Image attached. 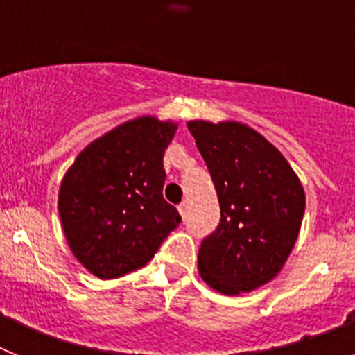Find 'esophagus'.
I'll list each match as a JSON object with an SVG mask.
<instances>
[{
	"instance_id": "obj_1",
	"label": "esophagus",
	"mask_w": 355,
	"mask_h": 355,
	"mask_svg": "<svg viewBox=\"0 0 355 355\" xmlns=\"http://www.w3.org/2000/svg\"><path fill=\"white\" fill-rule=\"evenodd\" d=\"M188 209H190V206H188V202H187V200H184V202H181V205L178 206V211H180V215L183 216V218H187V215H188Z\"/></svg>"
}]
</instances>
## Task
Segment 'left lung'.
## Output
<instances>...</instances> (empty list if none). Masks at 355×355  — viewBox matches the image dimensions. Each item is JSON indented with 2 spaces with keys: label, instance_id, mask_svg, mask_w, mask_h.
Masks as SVG:
<instances>
[{
  "label": "left lung",
  "instance_id": "8db88e82",
  "mask_svg": "<svg viewBox=\"0 0 355 355\" xmlns=\"http://www.w3.org/2000/svg\"><path fill=\"white\" fill-rule=\"evenodd\" d=\"M220 202V222L199 249L206 284L225 295L272 281L299 236L306 196L284 156L238 122H188Z\"/></svg>",
  "mask_w": 355,
  "mask_h": 355
}]
</instances>
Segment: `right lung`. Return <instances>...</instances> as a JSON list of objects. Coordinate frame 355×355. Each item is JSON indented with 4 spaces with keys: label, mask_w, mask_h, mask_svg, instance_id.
<instances>
[{
    "label": "right lung",
    "mask_w": 355,
    "mask_h": 355,
    "mask_svg": "<svg viewBox=\"0 0 355 355\" xmlns=\"http://www.w3.org/2000/svg\"><path fill=\"white\" fill-rule=\"evenodd\" d=\"M174 122L140 117L81 150L62 181L58 211L78 261L101 279L142 268L181 215L163 199V155Z\"/></svg>",
    "instance_id": "obj_1"
}]
</instances>
